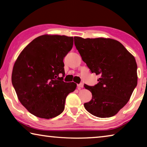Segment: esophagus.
<instances>
[{"label":"esophagus","instance_id":"34e87169","mask_svg":"<svg viewBox=\"0 0 147 147\" xmlns=\"http://www.w3.org/2000/svg\"><path fill=\"white\" fill-rule=\"evenodd\" d=\"M83 86H84L83 84H82V83H81V84H77V87H78V89L82 88Z\"/></svg>","mask_w":147,"mask_h":147}]
</instances>
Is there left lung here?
Masks as SVG:
<instances>
[{
	"mask_svg": "<svg viewBox=\"0 0 147 147\" xmlns=\"http://www.w3.org/2000/svg\"><path fill=\"white\" fill-rule=\"evenodd\" d=\"M74 45L92 73L100 74L94 86L84 84L92 99L84 104L89 113L100 118L115 115L126 105L138 84L135 58L112 39L74 37Z\"/></svg>",
	"mask_w": 147,
	"mask_h": 147,
	"instance_id": "8db88e82",
	"label": "left lung"
}]
</instances>
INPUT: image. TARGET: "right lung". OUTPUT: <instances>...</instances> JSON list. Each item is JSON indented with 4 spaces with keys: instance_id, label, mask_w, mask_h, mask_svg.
<instances>
[{
    "instance_id": "right-lung-1",
    "label": "right lung",
    "mask_w": 147,
    "mask_h": 147,
    "mask_svg": "<svg viewBox=\"0 0 147 147\" xmlns=\"http://www.w3.org/2000/svg\"><path fill=\"white\" fill-rule=\"evenodd\" d=\"M73 45V37L43 35L17 58L12 85L19 101L34 115L49 119L63 111L67 96L76 88L75 83L63 81V60Z\"/></svg>"
}]
</instances>
